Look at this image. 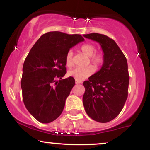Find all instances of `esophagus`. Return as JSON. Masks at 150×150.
I'll list each match as a JSON object with an SVG mask.
<instances>
[{
	"mask_svg": "<svg viewBox=\"0 0 150 150\" xmlns=\"http://www.w3.org/2000/svg\"><path fill=\"white\" fill-rule=\"evenodd\" d=\"M75 83H76V84H80V83H82V82H81V81L75 80Z\"/></svg>",
	"mask_w": 150,
	"mask_h": 150,
	"instance_id": "1",
	"label": "esophagus"
}]
</instances>
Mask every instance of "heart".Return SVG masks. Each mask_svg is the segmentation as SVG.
<instances>
[{"label": "heart", "mask_w": 150, "mask_h": 150, "mask_svg": "<svg viewBox=\"0 0 150 150\" xmlns=\"http://www.w3.org/2000/svg\"><path fill=\"white\" fill-rule=\"evenodd\" d=\"M95 47L91 44H85L81 46L80 51L85 53L87 56H89V61L95 68H99L103 64L104 61V55L101 53H95ZM73 53L71 51H68L67 53L65 58V65L68 67H71L73 65ZM94 69L92 65H88L86 67H77L68 71V75L70 77H73L75 80L82 81L84 79L87 78L92 75Z\"/></svg>", "instance_id": "1"}]
</instances>
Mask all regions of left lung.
Segmentation results:
<instances>
[{
    "instance_id": "8db88e82",
    "label": "left lung",
    "mask_w": 150,
    "mask_h": 150,
    "mask_svg": "<svg viewBox=\"0 0 150 150\" xmlns=\"http://www.w3.org/2000/svg\"><path fill=\"white\" fill-rule=\"evenodd\" d=\"M83 36L99 43L104 57L101 70L83 82L84 107L92 119L107 123L119 114L128 98V63L113 39L98 33Z\"/></svg>"
}]
</instances>
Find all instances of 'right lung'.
I'll return each instance as SVG.
<instances>
[{
	"mask_svg": "<svg viewBox=\"0 0 150 150\" xmlns=\"http://www.w3.org/2000/svg\"><path fill=\"white\" fill-rule=\"evenodd\" d=\"M84 38L80 34L49 32L37 40L26 57L22 68V99L38 121L49 123L60 116L66 98L75 85L66 73L65 58L70 48Z\"/></svg>",
	"mask_w": 150,
	"mask_h": 150,
	"instance_id": "right-lung-1",
	"label": "right lung"
}]
</instances>
